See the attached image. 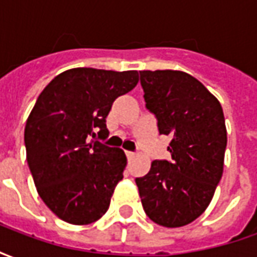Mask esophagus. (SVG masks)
Instances as JSON below:
<instances>
[{
    "instance_id": "esophagus-1",
    "label": "esophagus",
    "mask_w": 257,
    "mask_h": 257,
    "mask_svg": "<svg viewBox=\"0 0 257 257\" xmlns=\"http://www.w3.org/2000/svg\"><path fill=\"white\" fill-rule=\"evenodd\" d=\"M135 156H136V154H135L134 151H126V157H128L129 160H132Z\"/></svg>"
}]
</instances>
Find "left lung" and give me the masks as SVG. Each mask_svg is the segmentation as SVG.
Listing matches in <instances>:
<instances>
[{"mask_svg":"<svg viewBox=\"0 0 257 257\" xmlns=\"http://www.w3.org/2000/svg\"><path fill=\"white\" fill-rule=\"evenodd\" d=\"M146 107L158 131L171 136L172 161H153L136 179L142 205L151 220L182 227L208 208L224 167L227 131L220 101L193 75L178 70H143Z\"/></svg>","mask_w":257,"mask_h":257,"instance_id":"obj_1","label":"left lung"}]
</instances>
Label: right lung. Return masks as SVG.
<instances>
[{
	"mask_svg": "<svg viewBox=\"0 0 257 257\" xmlns=\"http://www.w3.org/2000/svg\"><path fill=\"white\" fill-rule=\"evenodd\" d=\"M138 82L136 70L70 68L38 96L25 128L27 164L40 197L59 219L82 226L108 209L126 156L96 142V135H108L112 103Z\"/></svg>",
	"mask_w": 257,
	"mask_h": 257,
	"instance_id": "obj_1",
	"label": "right lung"
}]
</instances>
